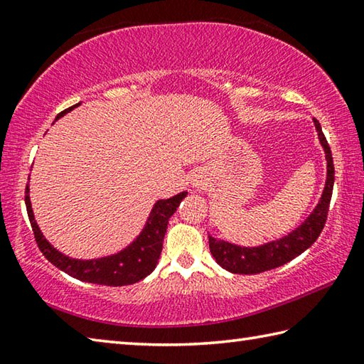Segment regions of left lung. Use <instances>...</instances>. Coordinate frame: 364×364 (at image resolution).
I'll use <instances>...</instances> for the list:
<instances>
[{
    "instance_id": "obj_1",
    "label": "left lung",
    "mask_w": 364,
    "mask_h": 364,
    "mask_svg": "<svg viewBox=\"0 0 364 364\" xmlns=\"http://www.w3.org/2000/svg\"><path fill=\"white\" fill-rule=\"evenodd\" d=\"M313 120H315L318 136L324 147L326 160H328V180H326V186L318 207L297 230L287 234L286 237L260 245V247H241V245H234L208 236L210 254L220 267L236 274L263 273V271L274 269L281 264L291 262L292 258L299 257L301 252H305L319 237L329 213L332 188H334V162H332L331 147L326 141L321 125L316 119Z\"/></svg>"
}]
</instances>
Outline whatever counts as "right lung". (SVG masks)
<instances>
[{"label": "right lung", "mask_w": 364, "mask_h": 364, "mask_svg": "<svg viewBox=\"0 0 364 364\" xmlns=\"http://www.w3.org/2000/svg\"><path fill=\"white\" fill-rule=\"evenodd\" d=\"M77 106H72L63 110V112L58 114L56 120ZM186 191H183V193L176 194L175 197H170V199L156 202L149 218H147L144 230L139 234L136 241L128 245L125 250L119 252V254L104 258H96V260H75V258L65 257L43 237L40 228L36 225L33 217L32 204H30L28 184L26 188V205L38 249L54 267H58L59 269H63L64 273L70 274L72 278L93 282V284L128 286L144 279L146 276L151 274L152 269L156 268L160 252H162L164 236L165 232H167L168 220L171 215L176 212L178 205H180V202L186 197Z\"/></svg>", "instance_id": "add662e5"}]
</instances>
